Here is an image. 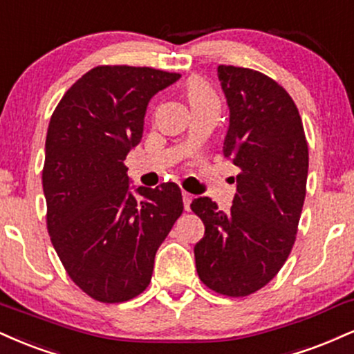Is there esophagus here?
Returning a JSON list of instances; mask_svg holds the SVG:
<instances>
[{"mask_svg": "<svg viewBox=\"0 0 354 354\" xmlns=\"http://www.w3.org/2000/svg\"><path fill=\"white\" fill-rule=\"evenodd\" d=\"M193 201V194L186 193V191H183V203H185V209L189 211V204Z\"/></svg>", "mask_w": 354, "mask_h": 354, "instance_id": "34e87169", "label": "esophagus"}]
</instances>
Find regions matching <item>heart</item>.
I'll return each instance as SVG.
<instances>
[{
	"instance_id": "1",
	"label": "heart",
	"mask_w": 354,
	"mask_h": 354,
	"mask_svg": "<svg viewBox=\"0 0 354 354\" xmlns=\"http://www.w3.org/2000/svg\"><path fill=\"white\" fill-rule=\"evenodd\" d=\"M186 97H188L191 109L196 107V105L218 102L214 91H212L209 84L201 77H191L188 82H186Z\"/></svg>"
}]
</instances>
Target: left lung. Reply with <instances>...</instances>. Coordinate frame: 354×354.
I'll list each match as a JSON object with an SVG mask.
<instances>
[{
	"mask_svg": "<svg viewBox=\"0 0 354 354\" xmlns=\"http://www.w3.org/2000/svg\"><path fill=\"white\" fill-rule=\"evenodd\" d=\"M218 74L231 112L223 153L239 173L227 214L209 198L191 203L206 229L194 245L196 270L211 290L247 297L279 274L295 244L308 145L282 85L247 67L219 66Z\"/></svg>",
	"mask_w": 354,
	"mask_h": 354,
	"instance_id": "1",
	"label": "left lung"
}]
</instances>
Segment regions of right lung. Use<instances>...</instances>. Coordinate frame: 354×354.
Returning a JSON list of instances; mask_svg holds the SVG:
<instances>
[{"instance_id":"add662e5","label":"right lung","mask_w":354,"mask_h":354,"mask_svg":"<svg viewBox=\"0 0 354 354\" xmlns=\"http://www.w3.org/2000/svg\"><path fill=\"white\" fill-rule=\"evenodd\" d=\"M178 72L97 66L64 93L50 117L42 168L46 224L64 269L102 304L148 287L155 254L183 212L181 189H129L127 155L140 143L148 102Z\"/></svg>"}]
</instances>
